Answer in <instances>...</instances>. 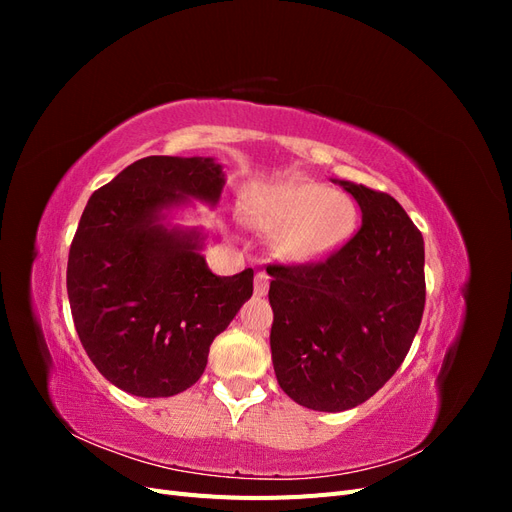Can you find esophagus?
Instances as JSON below:
<instances>
[{
  "instance_id": "esophagus-1",
  "label": "esophagus",
  "mask_w": 512,
  "mask_h": 512,
  "mask_svg": "<svg viewBox=\"0 0 512 512\" xmlns=\"http://www.w3.org/2000/svg\"><path fill=\"white\" fill-rule=\"evenodd\" d=\"M269 282H271L269 273H265V271H258V273H256V280H254V292H256V297H265L267 290H269Z\"/></svg>"
}]
</instances>
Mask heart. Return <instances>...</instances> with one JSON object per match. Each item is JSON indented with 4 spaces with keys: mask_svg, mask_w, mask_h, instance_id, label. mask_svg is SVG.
Here are the masks:
<instances>
[{
    "mask_svg": "<svg viewBox=\"0 0 512 512\" xmlns=\"http://www.w3.org/2000/svg\"><path fill=\"white\" fill-rule=\"evenodd\" d=\"M250 215L265 232L290 235L286 250L294 258L331 254L350 239L356 224L352 200L314 181H286L256 190Z\"/></svg>",
    "mask_w": 512,
    "mask_h": 512,
    "instance_id": "obj_1",
    "label": "heart"
}]
</instances>
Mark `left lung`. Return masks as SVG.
<instances>
[{"instance_id":"8db88e82","label":"left lung","mask_w":512,"mask_h":512,"mask_svg":"<svg viewBox=\"0 0 512 512\" xmlns=\"http://www.w3.org/2000/svg\"><path fill=\"white\" fill-rule=\"evenodd\" d=\"M363 224L314 262H271V356L299 406L342 412L363 404L404 363L425 309L423 235L393 196L339 181Z\"/></svg>"}]
</instances>
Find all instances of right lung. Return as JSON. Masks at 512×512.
Instances as JSON below:
<instances>
[{
    "label": "right lung",
    "mask_w": 512,
    "mask_h": 512,
    "mask_svg": "<svg viewBox=\"0 0 512 512\" xmlns=\"http://www.w3.org/2000/svg\"><path fill=\"white\" fill-rule=\"evenodd\" d=\"M211 158L149 156L91 194L68 256L76 333L100 374L136 397L177 395L203 376L213 339L252 297L254 271L213 275L196 235L158 213L185 196L218 203Z\"/></svg>",
    "instance_id": "obj_1"
}]
</instances>
